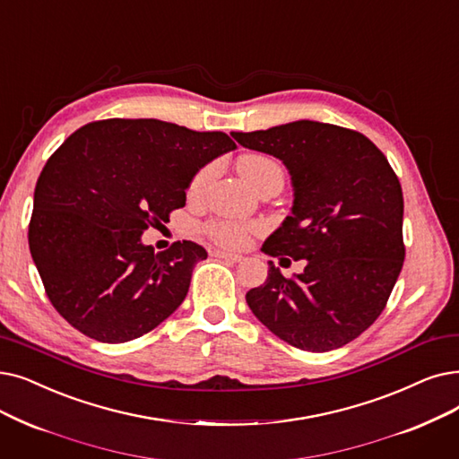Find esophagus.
<instances>
[{
  "label": "esophagus",
  "mask_w": 459,
  "mask_h": 459,
  "mask_svg": "<svg viewBox=\"0 0 459 459\" xmlns=\"http://www.w3.org/2000/svg\"><path fill=\"white\" fill-rule=\"evenodd\" d=\"M213 255L215 256H219V258H225V261H230V263H240L242 261V255H238V253H230V251H221V249H217V251H213Z\"/></svg>",
  "instance_id": "34e87169"
}]
</instances>
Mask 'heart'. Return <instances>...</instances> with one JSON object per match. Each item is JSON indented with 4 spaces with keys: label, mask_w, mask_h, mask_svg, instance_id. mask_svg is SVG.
<instances>
[{
    "label": "heart",
    "mask_w": 459,
    "mask_h": 459,
    "mask_svg": "<svg viewBox=\"0 0 459 459\" xmlns=\"http://www.w3.org/2000/svg\"><path fill=\"white\" fill-rule=\"evenodd\" d=\"M238 169L244 176V180L253 187L258 189L264 182L272 178H283V170L273 159L264 155H246L238 161ZM213 178V169L206 167L198 172L187 189L191 198H201L210 186ZM256 230V225L242 223V221H212L206 225V234L219 246L225 247H242L247 244L249 236Z\"/></svg>",
    "instance_id": "obj_1"
}]
</instances>
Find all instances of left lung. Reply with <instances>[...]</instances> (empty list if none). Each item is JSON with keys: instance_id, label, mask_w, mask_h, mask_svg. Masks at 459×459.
<instances>
[{"instance_id": "1", "label": "left lung", "mask_w": 459, "mask_h": 459, "mask_svg": "<svg viewBox=\"0 0 459 459\" xmlns=\"http://www.w3.org/2000/svg\"><path fill=\"white\" fill-rule=\"evenodd\" d=\"M230 134L289 169L292 215L263 251L306 261L290 277L270 261L264 285L246 294L247 306L296 349L351 343L386 307L405 258L403 193L388 159L366 134L309 119Z\"/></svg>"}]
</instances>
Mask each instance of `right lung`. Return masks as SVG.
I'll list each match as a JSON object with an SVG mask.
<instances>
[{"label": "right lung", "instance_id": "1", "mask_svg": "<svg viewBox=\"0 0 459 459\" xmlns=\"http://www.w3.org/2000/svg\"><path fill=\"white\" fill-rule=\"evenodd\" d=\"M234 148L221 131L110 117L74 131L50 155L28 242L50 304L73 328L126 343L180 307L206 249L184 240L155 253L141 236L184 208L193 176Z\"/></svg>", "mask_w": 459, "mask_h": 459}]
</instances>
